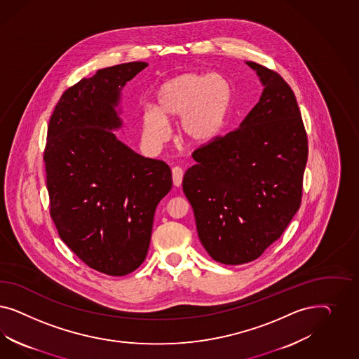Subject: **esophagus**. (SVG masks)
I'll use <instances>...</instances> for the list:
<instances>
[{"instance_id": "obj_1", "label": "esophagus", "mask_w": 359, "mask_h": 359, "mask_svg": "<svg viewBox=\"0 0 359 359\" xmlns=\"http://www.w3.org/2000/svg\"><path fill=\"white\" fill-rule=\"evenodd\" d=\"M183 170L180 167H174L172 168V179H174V184L176 187H180L182 182H183Z\"/></svg>"}]
</instances>
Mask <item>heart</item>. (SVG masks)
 <instances>
[{
    "label": "heart",
    "instance_id": "b5f03b06",
    "mask_svg": "<svg viewBox=\"0 0 359 359\" xmlns=\"http://www.w3.org/2000/svg\"><path fill=\"white\" fill-rule=\"evenodd\" d=\"M231 100L228 81L218 75L184 74L164 83L156 93V109L142 111V137L150 149L168 140V121L179 120L180 137L203 144L222 129Z\"/></svg>",
    "mask_w": 359,
    "mask_h": 359
}]
</instances>
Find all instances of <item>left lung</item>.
I'll list each match as a JSON object with an SVG mask.
<instances>
[{"mask_svg":"<svg viewBox=\"0 0 359 359\" xmlns=\"http://www.w3.org/2000/svg\"><path fill=\"white\" fill-rule=\"evenodd\" d=\"M263 84L258 104L236 130L194 151L183 191L208 254L224 264L259 258L302 204L308 140L291 87L246 62Z\"/></svg>","mask_w":359,"mask_h":359,"instance_id":"1","label":"left lung"}]
</instances>
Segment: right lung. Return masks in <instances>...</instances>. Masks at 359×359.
Wrapping results in <instances>:
<instances>
[{"label":"right lung","instance_id":"1","mask_svg":"<svg viewBox=\"0 0 359 359\" xmlns=\"http://www.w3.org/2000/svg\"><path fill=\"white\" fill-rule=\"evenodd\" d=\"M147 67L98 69L68 88L50 118L44 149L50 215L59 237L90 269L122 276L141 266L154 213L172 188L163 161L117 140L121 89Z\"/></svg>","mask_w":359,"mask_h":359}]
</instances>
